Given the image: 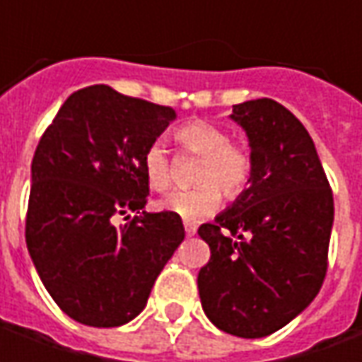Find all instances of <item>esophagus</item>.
Returning a JSON list of instances; mask_svg holds the SVG:
<instances>
[{
	"instance_id": "esophagus-1",
	"label": "esophagus",
	"mask_w": 362,
	"mask_h": 362,
	"mask_svg": "<svg viewBox=\"0 0 362 362\" xmlns=\"http://www.w3.org/2000/svg\"><path fill=\"white\" fill-rule=\"evenodd\" d=\"M195 231H197V226H195V223H185V233H187V235H195Z\"/></svg>"
}]
</instances>
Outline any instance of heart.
<instances>
[{"label":"heart","mask_w":362,"mask_h":362,"mask_svg":"<svg viewBox=\"0 0 362 362\" xmlns=\"http://www.w3.org/2000/svg\"><path fill=\"white\" fill-rule=\"evenodd\" d=\"M177 143L185 151L199 155L202 163L197 167L195 179L199 185L193 189H179L169 193L159 203L160 209L179 216L183 221H197L211 216L221 203V192L226 195H238L252 171V163L247 153L240 146L231 145L230 136L223 129L207 120H193L175 132ZM143 173L148 187L155 191L169 189L173 181L169 153L160 141L146 146L143 155Z\"/></svg>","instance_id":"b5f03b06"}]
</instances>
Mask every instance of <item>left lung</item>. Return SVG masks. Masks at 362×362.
I'll return each instance as SVG.
<instances>
[{
    "label": "left lung",
    "instance_id": "8db88e82",
    "mask_svg": "<svg viewBox=\"0 0 362 362\" xmlns=\"http://www.w3.org/2000/svg\"><path fill=\"white\" fill-rule=\"evenodd\" d=\"M245 131L247 189L199 238L211 250L197 288L219 330L262 339L286 327L316 298L327 274L334 202L304 124L272 98L233 106Z\"/></svg>",
    "mask_w": 362,
    "mask_h": 362
}]
</instances>
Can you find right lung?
Instances as JSON below:
<instances>
[{"label": "right lung", "mask_w": 362, "mask_h": 362, "mask_svg": "<svg viewBox=\"0 0 362 362\" xmlns=\"http://www.w3.org/2000/svg\"><path fill=\"white\" fill-rule=\"evenodd\" d=\"M175 119L169 106L98 84L74 92L40 139L25 243L49 296L80 325L120 327L139 316L185 238L179 216L141 211L143 155ZM129 211L139 216L117 226Z\"/></svg>", "instance_id": "right-lung-1"}]
</instances>
